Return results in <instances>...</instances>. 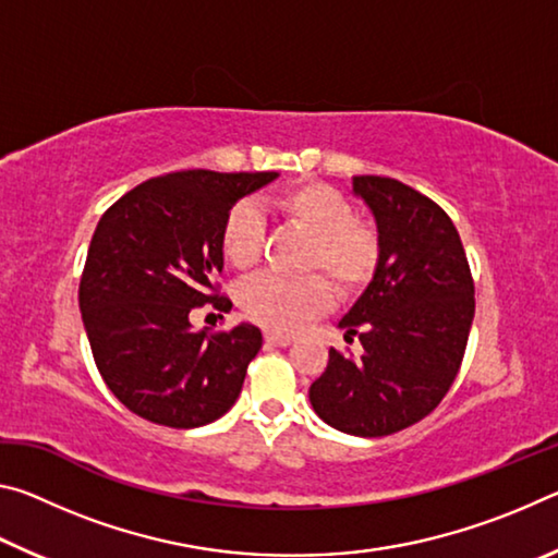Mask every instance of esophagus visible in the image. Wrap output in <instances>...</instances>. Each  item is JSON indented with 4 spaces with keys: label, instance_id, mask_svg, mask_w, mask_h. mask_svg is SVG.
<instances>
[{
    "label": "esophagus",
    "instance_id": "34e87169",
    "mask_svg": "<svg viewBox=\"0 0 558 558\" xmlns=\"http://www.w3.org/2000/svg\"><path fill=\"white\" fill-rule=\"evenodd\" d=\"M266 342L272 347H288L292 339L286 335H276V332H266Z\"/></svg>",
    "mask_w": 558,
    "mask_h": 558
}]
</instances>
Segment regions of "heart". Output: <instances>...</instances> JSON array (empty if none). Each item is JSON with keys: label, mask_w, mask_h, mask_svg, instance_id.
Returning a JSON list of instances; mask_svg holds the SVG:
<instances>
[{"label": "heart", "mask_w": 558, "mask_h": 558, "mask_svg": "<svg viewBox=\"0 0 558 558\" xmlns=\"http://www.w3.org/2000/svg\"><path fill=\"white\" fill-rule=\"evenodd\" d=\"M282 221L313 239L305 268L325 270L342 295H356L381 266V239L369 223L359 221L356 206L323 182L290 186L276 199ZM266 245V221L258 206L235 204L221 229L223 258L235 270L256 268ZM332 286L323 276H260L241 288V310L270 332L292 335L332 307Z\"/></svg>", "instance_id": "obj_1"}]
</instances>
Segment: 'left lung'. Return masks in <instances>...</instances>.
<instances>
[{
	"instance_id": "left-lung-1",
	"label": "left lung",
	"mask_w": 558,
	"mask_h": 558,
	"mask_svg": "<svg viewBox=\"0 0 558 558\" xmlns=\"http://www.w3.org/2000/svg\"><path fill=\"white\" fill-rule=\"evenodd\" d=\"M374 214L381 266L339 319L359 359L329 349L310 403L327 426L379 438L413 426L456 381L475 317V282L450 216L391 177H354Z\"/></svg>"
}]
</instances>
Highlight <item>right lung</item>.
Masks as SVG:
<instances>
[{"instance_id":"1","label":"right lung","mask_w":558,"mask_h":558,"mask_svg":"<svg viewBox=\"0 0 558 558\" xmlns=\"http://www.w3.org/2000/svg\"><path fill=\"white\" fill-rule=\"evenodd\" d=\"M278 172L186 169L130 189L102 214L81 276L78 305L93 359L140 418L199 428L239 399L263 335L241 323L229 332L192 329L189 313L219 295L221 229L235 202Z\"/></svg>"}]
</instances>
